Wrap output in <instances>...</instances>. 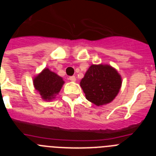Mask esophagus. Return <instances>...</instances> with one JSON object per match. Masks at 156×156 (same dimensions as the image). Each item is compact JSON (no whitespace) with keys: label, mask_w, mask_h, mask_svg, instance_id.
Segmentation results:
<instances>
[{"label":"esophagus","mask_w":156,"mask_h":156,"mask_svg":"<svg viewBox=\"0 0 156 156\" xmlns=\"http://www.w3.org/2000/svg\"><path fill=\"white\" fill-rule=\"evenodd\" d=\"M69 79L71 81H73V82H75V81H76V77L74 76H69Z\"/></svg>","instance_id":"34e87169"}]
</instances>
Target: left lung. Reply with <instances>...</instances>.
<instances>
[{"label":"left lung","mask_w":156,"mask_h":156,"mask_svg":"<svg viewBox=\"0 0 156 156\" xmlns=\"http://www.w3.org/2000/svg\"><path fill=\"white\" fill-rule=\"evenodd\" d=\"M121 85L122 78L116 69L102 64L91 65L80 81L86 98L98 106L113 101Z\"/></svg>","instance_id":"left-lung-1"}]
</instances>
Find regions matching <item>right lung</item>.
I'll return each instance as SVG.
<instances>
[{
	"label": "right lung",
	"instance_id": "1",
	"mask_svg": "<svg viewBox=\"0 0 156 156\" xmlns=\"http://www.w3.org/2000/svg\"><path fill=\"white\" fill-rule=\"evenodd\" d=\"M64 80L55 73L48 68L44 69L34 79V85L41 98L45 101H51L61 90Z\"/></svg>",
	"mask_w": 156,
	"mask_h": 156
}]
</instances>
